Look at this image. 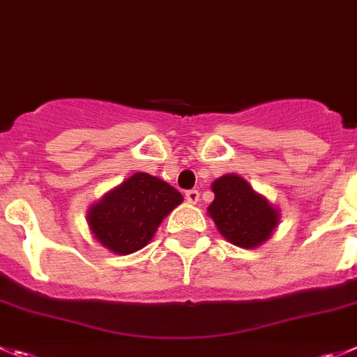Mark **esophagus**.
<instances>
[{
    "label": "esophagus",
    "instance_id": "34e87169",
    "mask_svg": "<svg viewBox=\"0 0 357 357\" xmlns=\"http://www.w3.org/2000/svg\"><path fill=\"white\" fill-rule=\"evenodd\" d=\"M185 202L191 203V205H196L199 202V192L196 189H191V191H185Z\"/></svg>",
    "mask_w": 357,
    "mask_h": 357
}]
</instances>
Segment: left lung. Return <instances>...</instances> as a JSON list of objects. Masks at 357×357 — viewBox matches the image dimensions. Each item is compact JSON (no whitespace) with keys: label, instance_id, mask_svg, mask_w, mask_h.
Returning a JSON list of instances; mask_svg holds the SVG:
<instances>
[{"label":"left lung","instance_id":"left-lung-1","mask_svg":"<svg viewBox=\"0 0 357 357\" xmlns=\"http://www.w3.org/2000/svg\"><path fill=\"white\" fill-rule=\"evenodd\" d=\"M215 195L206 212L215 222L220 235L242 249H256L277 229L280 210L236 173L215 178Z\"/></svg>","mask_w":357,"mask_h":357}]
</instances>
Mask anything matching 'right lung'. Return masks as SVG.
Wrapping results in <instances>:
<instances>
[{
  "label": "right lung",
  "mask_w": 357,
  "mask_h": 357,
  "mask_svg": "<svg viewBox=\"0 0 357 357\" xmlns=\"http://www.w3.org/2000/svg\"><path fill=\"white\" fill-rule=\"evenodd\" d=\"M182 195L158 176L138 172L105 192L87 210L94 238L117 256L144 249Z\"/></svg>",
  "instance_id": "1"
}]
</instances>
